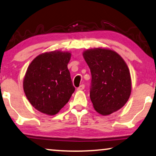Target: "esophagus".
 <instances>
[{"mask_svg":"<svg viewBox=\"0 0 156 156\" xmlns=\"http://www.w3.org/2000/svg\"><path fill=\"white\" fill-rule=\"evenodd\" d=\"M85 88V85L84 84H82L80 85V86H79L78 88H77V90H83V89Z\"/></svg>","mask_w":156,"mask_h":156,"instance_id":"34e87169","label":"esophagus"}]
</instances>
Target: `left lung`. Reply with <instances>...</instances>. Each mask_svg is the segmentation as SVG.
Instances as JSON below:
<instances>
[{
  "label": "left lung",
  "instance_id": "left-lung-1",
  "mask_svg": "<svg viewBox=\"0 0 156 156\" xmlns=\"http://www.w3.org/2000/svg\"><path fill=\"white\" fill-rule=\"evenodd\" d=\"M83 55L91 72L90 97L94 108L102 115L119 110L128 101L131 91L126 63L109 49L87 50Z\"/></svg>",
  "mask_w": 156,
  "mask_h": 156
}]
</instances>
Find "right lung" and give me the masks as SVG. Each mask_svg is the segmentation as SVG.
Here are the masks:
<instances>
[{
  "label": "right lung",
  "instance_id": "1",
  "mask_svg": "<svg viewBox=\"0 0 156 156\" xmlns=\"http://www.w3.org/2000/svg\"><path fill=\"white\" fill-rule=\"evenodd\" d=\"M70 59L69 52H47L37 56L27 68L24 91L38 111L54 115L69 102L75 91L67 67Z\"/></svg>",
  "mask_w": 156,
  "mask_h": 156
}]
</instances>
